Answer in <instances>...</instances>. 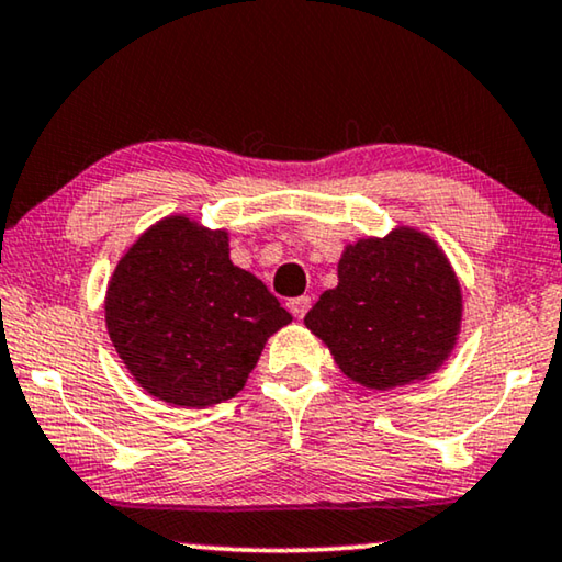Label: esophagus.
I'll return each instance as SVG.
<instances>
[{"label": "esophagus", "mask_w": 562, "mask_h": 562, "mask_svg": "<svg viewBox=\"0 0 562 562\" xmlns=\"http://www.w3.org/2000/svg\"><path fill=\"white\" fill-rule=\"evenodd\" d=\"M289 312L296 316V319H304V314L308 312V306H312V299L308 296H296V299H289Z\"/></svg>", "instance_id": "1"}]
</instances>
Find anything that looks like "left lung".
Returning a JSON list of instances; mask_svg holds the SVG:
<instances>
[{
  "mask_svg": "<svg viewBox=\"0 0 562 562\" xmlns=\"http://www.w3.org/2000/svg\"><path fill=\"white\" fill-rule=\"evenodd\" d=\"M339 283L304 324L347 378L370 390L408 385L443 364L457 345L461 289L443 250L413 227L347 246Z\"/></svg>",
  "mask_w": 562,
  "mask_h": 562,
  "instance_id": "8db88e82",
  "label": "left lung"
}]
</instances>
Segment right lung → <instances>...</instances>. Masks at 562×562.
<instances>
[{"label": "right lung", "mask_w": 562, "mask_h": 562, "mask_svg": "<svg viewBox=\"0 0 562 562\" xmlns=\"http://www.w3.org/2000/svg\"><path fill=\"white\" fill-rule=\"evenodd\" d=\"M289 322L266 283L233 266L227 233L182 215L151 225L105 291L119 357L146 393L180 408L235 397Z\"/></svg>", "instance_id": "obj_1"}]
</instances>
